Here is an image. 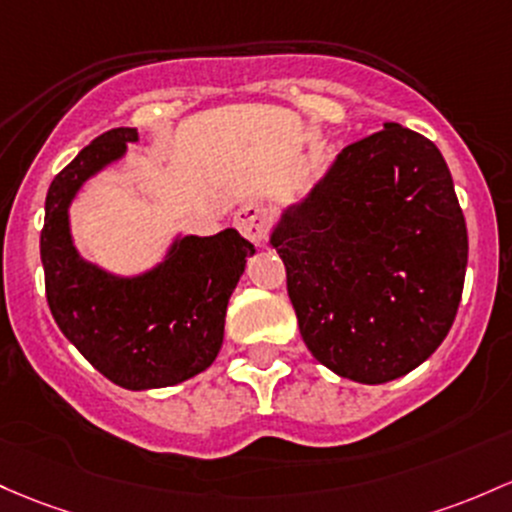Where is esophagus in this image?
Segmentation results:
<instances>
[{"instance_id": "obj_1", "label": "esophagus", "mask_w": 512, "mask_h": 512, "mask_svg": "<svg viewBox=\"0 0 512 512\" xmlns=\"http://www.w3.org/2000/svg\"><path fill=\"white\" fill-rule=\"evenodd\" d=\"M269 226H272V211H269L265 204L247 201V204L240 206L238 213H235V228L255 245L265 243L269 235Z\"/></svg>"}]
</instances>
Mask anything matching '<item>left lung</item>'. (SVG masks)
Wrapping results in <instances>:
<instances>
[{"label":"left lung","instance_id":"left-lung-1","mask_svg":"<svg viewBox=\"0 0 512 512\" xmlns=\"http://www.w3.org/2000/svg\"><path fill=\"white\" fill-rule=\"evenodd\" d=\"M301 338L342 379L384 384L447 338L462 301L464 213L437 145L398 123L342 148L269 238Z\"/></svg>","mask_w":512,"mask_h":512}]
</instances>
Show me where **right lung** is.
<instances>
[{"label": "right lung", "instance_id": "add662e5", "mask_svg": "<svg viewBox=\"0 0 512 512\" xmlns=\"http://www.w3.org/2000/svg\"><path fill=\"white\" fill-rule=\"evenodd\" d=\"M136 128H111L55 174L46 196L41 262L46 299L63 335L109 381L162 389L211 367L223 345L228 299L255 247L235 228L184 235L138 277H116L82 260L72 243L70 204L89 177L121 160Z\"/></svg>", "mask_w": 512, "mask_h": 512}]
</instances>
